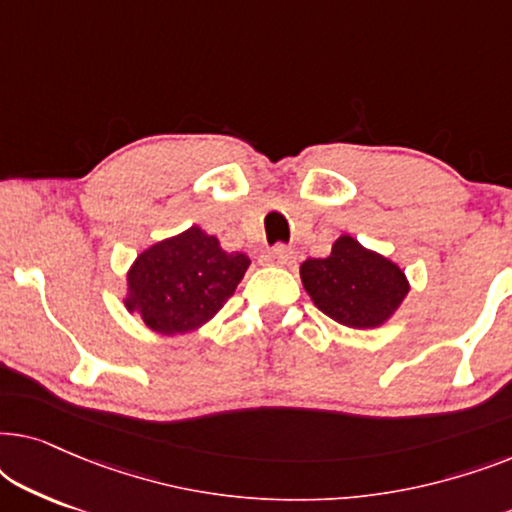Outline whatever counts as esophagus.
I'll use <instances>...</instances> for the list:
<instances>
[{"label":"esophagus","instance_id":"obj_1","mask_svg":"<svg viewBox=\"0 0 512 512\" xmlns=\"http://www.w3.org/2000/svg\"><path fill=\"white\" fill-rule=\"evenodd\" d=\"M265 261L270 265H289L293 261V251L289 247H284V244H277V247H272L268 251Z\"/></svg>","mask_w":512,"mask_h":512}]
</instances>
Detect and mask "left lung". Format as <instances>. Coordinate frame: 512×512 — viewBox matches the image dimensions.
<instances>
[{
    "instance_id": "8db88e82",
    "label": "left lung",
    "mask_w": 512,
    "mask_h": 512,
    "mask_svg": "<svg viewBox=\"0 0 512 512\" xmlns=\"http://www.w3.org/2000/svg\"><path fill=\"white\" fill-rule=\"evenodd\" d=\"M305 291L326 317L349 328H373L387 321L408 293V279L389 258L342 235L331 256L300 265Z\"/></svg>"
}]
</instances>
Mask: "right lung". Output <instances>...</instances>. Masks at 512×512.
Segmentation results:
<instances>
[{
  "instance_id": "right-lung-1",
  "label": "right lung",
  "mask_w": 512,
  "mask_h": 512,
  "mask_svg": "<svg viewBox=\"0 0 512 512\" xmlns=\"http://www.w3.org/2000/svg\"><path fill=\"white\" fill-rule=\"evenodd\" d=\"M247 268V256L228 254L216 237L193 226L137 256L128 272L125 307L151 331L188 333L221 310Z\"/></svg>"
}]
</instances>
